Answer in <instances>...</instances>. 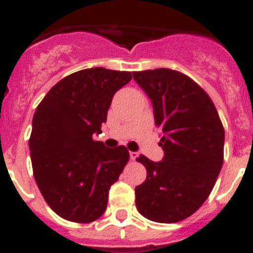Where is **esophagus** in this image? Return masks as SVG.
<instances>
[{"label": "esophagus", "instance_id": "esophagus-1", "mask_svg": "<svg viewBox=\"0 0 253 253\" xmlns=\"http://www.w3.org/2000/svg\"><path fill=\"white\" fill-rule=\"evenodd\" d=\"M137 157H139V154L136 153V151H129V159L136 160V158Z\"/></svg>", "mask_w": 253, "mask_h": 253}]
</instances>
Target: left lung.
<instances>
[{
    "mask_svg": "<svg viewBox=\"0 0 253 253\" xmlns=\"http://www.w3.org/2000/svg\"><path fill=\"white\" fill-rule=\"evenodd\" d=\"M151 99L155 125L163 136L162 162L144 155L146 179L135 188L140 214L157 223H177L203 205L224 159V127L205 90L187 75L170 69L132 72Z\"/></svg>",
    "mask_w": 253,
    "mask_h": 253,
    "instance_id": "8db88e82",
    "label": "left lung"
}]
</instances>
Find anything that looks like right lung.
<instances>
[{
    "label": "right lung",
    "mask_w": 253,
    "mask_h": 253,
    "mask_svg": "<svg viewBox=\"0 0 253 253\" xmlns=\"http://www.w3.org/2000/svg\"><path fill=\"white\" fill-rule=\"evenodd\" d=\"M132 75L104 67L81 70L58 81L33 117V173L49 208L66 220L91 223L104 214L108 192L129 159L93 139L102 132L117 90Z\"/></svg>",
    "instance_id": "right-lung-1"
}]
</instances>
